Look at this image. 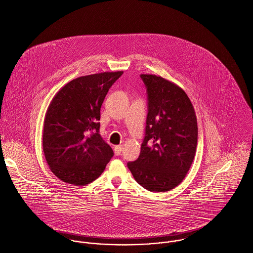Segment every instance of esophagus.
Segmentation results:
<instances>
[{"instance_id": "esophagus-1", "label": "esophagus", "mask_w": 253, "mask_h": 253, "mask_svg": "<svg viewBox=\"0 0 253 253\" xmlns=\"http://www.w3.org/2000/svg\"><path fill=\"white\" fill-rule=\"evenodd\" d=\"M122 146L121 145H118V146H115L114 147V153H115V155L116 156H119L120 154H121V152H122Z\"/></svg>"}]
</instances>
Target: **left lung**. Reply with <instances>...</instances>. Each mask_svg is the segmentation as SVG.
I'll list each match as a JSON object with an SVG mask.
<instances>
[{
  "label": "left lung",
  "mask_w": 253,
  "mask_h": 253,
  "mask_svg": "<svg viewBox=\"0 0 253 253\" xmlns=\"http://www.w3.org/2000/svg\"><path fill=\"white\" fill-rule=\"evenodd\" d=\"M149 112L146 136L137 161L128 163L135 180L152 192L175 188L193 163L198 138L197 118L186 92L156 75L142 74Z\"/></svg>",
  "instance_id": "8db88e82"
}]
</instances>
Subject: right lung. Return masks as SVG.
<instances>
[{
	"mask_svg": "<svg viewBox=\"0 0 253 253\" xmlns=\"http://www.w3.org/2000/svg\"><path fill=\"white\" fill-rule=\"evenodd\" d=\"M123 71L79 77L53 96L43 124V153L51 171L76 186L95 180L113 151L100 137V107Z\"/></svg>",
	"mask_w": 253,
	"mask_h": 253,
	"instance_id": "obj_1",
	"label": "right lung"
}]
</instances>
